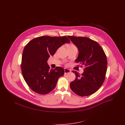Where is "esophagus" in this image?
Returning a JSON list of instances; mask_svg holds the SVG:
<instances>
[{"mask_svg": "<svg viewBox=\"0 0 125 125\" xmlns=\"http://www.w3.org/2000/svg\"><path fill=\"white\" fill-rule=\"evenodd\" d=\"M64 71H65V74H67L68 73H70L71 72V70L66 68H65L64 69Z\"/></svg>", "mask_w": 125, "mask_h": 125, "instance_id": "obj_1", "label": "esophagus"}]
</instances>
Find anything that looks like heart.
<instances>
[{
    "label": "heart",
    "mask_w": 125,
    "mask_h": 125,
    "mask_svg": "<svg viewBox=\"0 0 125 125\" xmlns=\"http://www.w3.org/2000/svg\"><path fill=\"white\" fill-rule=\"evenodd\" d=\"M68 47H70V48H73V47H76L74 44H70V45H68Z\"/></svg>",
    "instance_id": "obj_1"
}]
</instances>
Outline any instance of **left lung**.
Segmentation results:
<instances>
[{"label":"left lung","instance_id":"8db88e82","mask_svg":"<svg viewBox=\"0 0 125 125\" xmlns=\"http://www.w3.org/2000/svg\"><path fill=\"white\" fill-rule=\"evenodd\" d=\"M78 48L77 63L85 66L82 74L73 71L76 78L70 84L72 90L77 95H91L99 89L104 83L106 73V56L99 44L89 38L68 36ZM82 67V65H81Z\"/></svg>","mask_w":125,"mask_h":125}]
</instances>
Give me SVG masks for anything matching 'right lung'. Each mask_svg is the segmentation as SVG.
<instances>
[{
    "instance_id": "1",
    "label": "right lung",
    "mask_w": 125,
    "mask_h": 125,
    "mask_svg": "<svg viewBox=\"0 0 125 125\" xmlns=\"http://www.w3.org/2000/svg\"><path fill=\"white\" fill-rule=\"evenodd\" d=\"M66 36H41L34 38L25 46L22 56L21 69L24 79L31 90L44 95L55 88L59 78L64 74L63 67L50 69L47 60L65 43Z\"/></svg>"
}]
</instances>
